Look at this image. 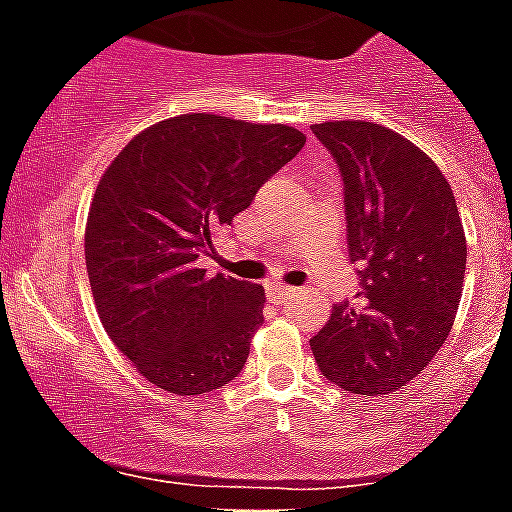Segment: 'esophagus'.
I'll list each match as a JSON object with an SVG mask.
<instances>
[{
	"instance_id": "34e87169",
	"label": "esophagus",
	"mask_w": 512,
	"mask_h": 512,
	"mask_svg": "<svg viewBox=\"0 0 512 512\" xmlns=\"http://www.w3.org/2000/svg\"><path fill=\"white\" fill-rule=\"evenodd\" d=\"M294 294L296 289H291V286H281V283H270L268 286V296L273 302H283V299H289V296Z\"/></svg>"
}]
</instances>
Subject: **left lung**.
Returning a JSON list of instances; mask_svg holds the SVG:
<instances>
[{
	"instance_id": "1",
	"label": "left lung",
	"mask_w": 512,
	"mask_h": 512,
	"mask_svg": "<svg viewBox=\"0 0 512 512\" xmlns=\"http://www.w3.org/2000/svg\"><path fill=\"white\" fill-rule=\"evenodd\" d=\"M343 176L349 255L359 294L333 307L312 338L317 367L359 395L414 380L453 328L466 273V234L437 163L382 124H312Z\"/></svg>"
}]
</instances>
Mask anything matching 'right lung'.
Returning a JSON list of instances; mask_svg holds the SVG:
<instances>
[{
  "label": "right lung",
  "instance_id": "add662e5",
  "mask_svg": "<svg viewBox=\"0 0 512 512\" xmlns=\"http://www.w3.org/2000/svg\"><path fill=\"white\" fill-rule=\"evenodd\" d=\"M304 143L286 124L182 114L132 137L101 176L88 281L109 338L153 385L200 395L242 372L265 289L208 278L197 260Z\"/></svg>",
  "mask_w": 512,
  "mask_h": 512
}]
</instances>
